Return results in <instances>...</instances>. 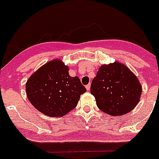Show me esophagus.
I'll list each match as a JSON object with an SVG mask.
<instances>
[{"label": "esophagus", "instance_id": "1", "mask_svg": "<svg viewBox=\"0 0 159 159\" xmlns=\"http://www.w3.org/2000/svg\"><path fill=\"white\" fill-rule=\"evenodd\" d=\"M86 88L87 91H90V89H91V84H88V85H86Z\"/></svg>", "mask_w": 159, "mask_h": 159}]
</instances>
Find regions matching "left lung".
Listing matches in <instances>:
<instances>
[{
    "label": "left lung",
    "mask_w": 159,
    "mask_h": 159,
    "mask_svg": "<svg viewBox=\"0 0 159 159\" xmlns=\"http://www.w3.org/2000/svg\"><path fill=\"white\" fill-rule=\"evenodd\" d=\"M91 93L102 112L111 116H121L137 105L142 86L137 77L125 64L116 61L100 67L92 80Z\"/></svg>",
    "instance_id": "obj_1"
}]
</instances>
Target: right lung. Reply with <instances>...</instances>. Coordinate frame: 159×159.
Returning a JSON list of instances; mask_svg holds the SVG:
<instances>
[{
	"label": "right lung",
	"instance_id": "1",
	"mask_svg": "<svg viewBox=\"0 0 159 159\" xmlns=\"http://www.w3.org/2000/svg\"><path fill=\"white\" fill-rule=\"evenodd\" d=\"M69 68L61 59L47 62L26 82L28 100L37 110L49 117H62L77 105L86 91L78 77H71Z\"/></svg>",
	"mask_w": 159,
	"mask_h": 159
}]
</instances>
